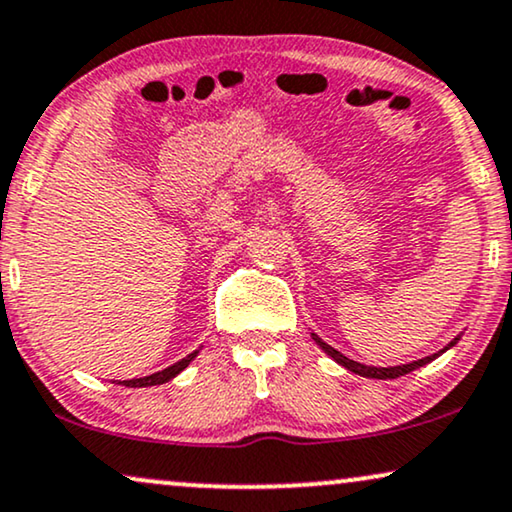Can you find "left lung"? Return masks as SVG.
Here are the masks:
<instances>
[{
  "label": "left lung",
  "instance_id": "8db88e82",
  "mask_svg": "<svg viewBox=\"0 0 512 512\" xmlns=\"http://www.w3.org/2000/svg\"><path fill=\"white\" fill-rule=\"evenodd\" d=\"M311 337H313V342H316L320 349H323L327 356H330L332 360H337L339 365H344L346 370L349 372H353V374H360V377H367V379H395V377H403V374H407V372H414V370H419V367H424L426 363H431V360H435L440 356V353H445L447 349H452V346L456 344V337L454 342H449V346H445V349L442 351H438V353H433V356H426V358H421V360H414V363H407V365H395V367H372V365H363V363H356V360H351V358H346L344 353H339L337 349H332L330 344H325L323 339H320L318 335H313L311 332Z\"/></svg>",
  "mask_w": 512,
  "mask_h": 512
}]
</instances>
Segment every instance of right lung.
<instances>
[{
  "mask_svg": "<svg viewBox=\"0 0 512 512\" xmlns=\"http://www.w3.org/2000/svg\"><path fill=\"white\" fill-rule=\"evenodd\" d=\"M196 353L199 351H194V353H189L187 358H182V360H177L175 365H170V367H166V370H161V372H154V374H149V377H140V379H128V381H119V384H124V386H131V388H142V386H156V384H166V381H170L173 377H177V374H180L182 370H185V367L192 363V360L196 358Z\"/></svg>",
  "mask_w": 512,
  "mask_h": 512,
  "instance_id": "obj_1",
  "label": "right lung"
}]
</instances>
